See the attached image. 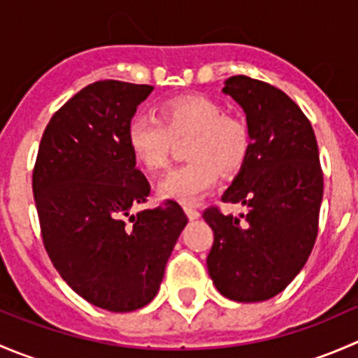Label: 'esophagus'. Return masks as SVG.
I'll use <instances>...</instances> for the list:
<instances>
[{
    "mask_svg": "<svg viewBox=\"0 0 358 358\" xmlns=\"http://www.w3.org/2000/svg\"><path fill=\"white\" fill-rule=\"evenodd\" d=\"M185 213H187V216H189V220H197V218H199V216H201V213L197 211V209L190 208V206H187Z\"/></svg>",
    "mask_w": 358,
    "mask_h": 358,
    "instance_id": "1",
    "label": "esophagus"
}]
</instances>
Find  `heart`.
Returning <instances> with one entry per match:
<instances>
[{
	"label": "heart",
	"mask_w": 358,
	"mask_h": 358,
	"mask_svg": "<svg viewBox=\"0 0 358 358\" xmlns=\"http://www.w3.org/2000/svg\"><path fill=\"white\" fill-rule=\"evenodd\" d=\"M185 164L173 168L159 182V196L180 204H196L223 175H234L246 164L251 133L243 117L225 114L215 100L185 95L162 102L157 119L138 117L128 126V147L147 171H159L168 162L173 140L187 138Z\"/></svg>",
	"instance_id": "b5f03b06"
}]
</instances>
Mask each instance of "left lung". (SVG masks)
<instances>
[{
  "mask_svg": "<svg viewBox=\"0 0 358 358\" xmlns=\"http://www.w3.org/2000/svg\"><path fill=\"white\" fill-rule=\"evenodd\" d=\"M246 114L251 152L222 201L246 213L206 209L215 234L208 272L225 298L266 301L301 272L319 232L324 194L319 147L312 124L279 88L232 76L222 90Z\"/></svg>",
  "mask_w": 358,
  "mask_h": 358,
  "instance_id": "obj_1",
  "label": "left lung"
}]
</instances>
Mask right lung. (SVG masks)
<instances>
[{
    "instance_id": "1",
    "label": "right lung",
    "mask_w": 358,
    "mask_h": 358,
    "mask_svg": "<svg viewBox=\"0 0 358 358\" xmlns=\"http://www.w3.org/2000/svg\"><path fill=\"white\" fill-rule=\"evenodd\" d=\"M152 86L96 81L46 126L32 173L43 243L71 289L99 308L149 305L187 215L178 202L135 209L150 185L136 169L128 126Z\"/></svg>"
}]
</instances>
